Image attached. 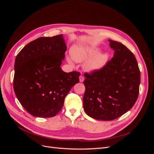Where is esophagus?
Listing matches in <instances>:
<instances>
[{
    "label": "esophagus",
    "mask_w": 154,
    "mask_h": 154,
    "mask_svg": "<svg viewBox=\"0 0 154 154\" xmlns=\"http://www.w3.org/2000/svg\"><path fill=\"white\" fill-rule=\"evenodd\" d=\"M79 80H80V82H83V81H84V78H83L82 76H80V77H79Z\"/></svg>",
    "instance_id": "esophagus-1"
}]
</instances>
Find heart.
Wrapping results in <instances>:
<instances>
[{"mask_svg": "<svg viewBox=\"0 0 154 154\" xmlns=\"http://www.w3.org/2000/svg\"><path fill=\"white\" fill-rule=\"evenodd\" d=\"M101 49L82 44L73 45L71 54L72 59L77 62H85L83 69L88 72H97L105 67L109 61L110 55L108 52H100ZM69 63H72V59L67 57Z\"/></svg>", "mask_w": 154, "mask_h": 154, "instance_id": "heart-1", "label": "heart"}]
</instances>
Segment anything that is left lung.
Wrapping results in <instances>:
<instances>
[{"instance_id": "1", "label": "left lung", "mask_w": 154, "mask_h": 154, "mask_svg": "<svg viewBox=\"0 0 154 154\" xmlns=\"http://www.w3.org/2000/svg\"><path fill=\"white\" fill-rule=\"evenodd\" d=\"M114 57L100 71L85 74L83 109L97 120L111 121L132 108L139 94L141 76L134 54L119 42L109 40Z\"/></svg>"}]
</instances>
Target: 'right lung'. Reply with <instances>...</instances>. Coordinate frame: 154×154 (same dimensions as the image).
Returning <instances> with one entry per match:
<instances>
[{"instance_id": "obj_1", "label": "right lung", "mask_w": 154, "mask_h": 154, "mask_svg": "<svg viewBox=\"0 0 154 154\" xmlns=\"http://www.w3.org/2000/svg\"><path fill=\"white\" fill-rule=\"evenodd\" d=\"M66 50L60 35L32 41L17 56L14 91L22 106L35 117L57 115L70 90L79 83L80 72H66L60 67Z\"/></svg>"}]
</instances>
